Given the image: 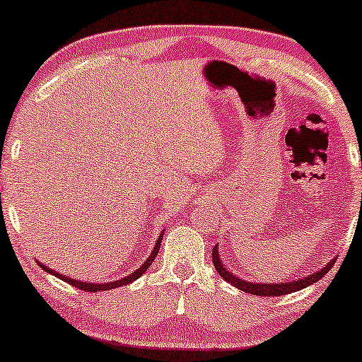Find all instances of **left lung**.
<instances>
[{"label": "left lung", "instance_id": "obj_1", "mask_svg": "<svg viewBox=\"0 0 362 362\" xmlns=\"http://www.w3.org/2000/svg\"><path fill=\"white\" fill-rule=\"evenodd\" d=\"M335 260H330L322 271L311 274L308 277H303V279L298 281H289V282H279V284H267V282H248V281H242L240 277H236L233 272L228 271L226 267L223 265L221 259H219V250H218V245H214L213 248V264L218 271L219 276L223 277L226 282H231L236 289L243 291V293H250L255 294V296H281V294H289L294 293V291H300L306 286L315 284L318 279H322L325 274L330 271L332 265H334Z\"/></svg>", "mask_w": 362, "mask_h": 362}]
</instances>
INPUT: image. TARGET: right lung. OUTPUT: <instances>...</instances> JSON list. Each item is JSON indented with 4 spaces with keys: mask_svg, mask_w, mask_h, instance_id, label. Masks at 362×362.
I'll return each instance as SVG.
<instances>
[{
    "mask_svg": "<svg viewBox=\"0 0 362 362\" xmlns=\"http://www.w3.org/2000/svg\"><path fill=\"white\" fill-rule=\"evenodd\" d=\"M163 231H165V230H163ZM163 231H161L160 238L156 240V245H155V248H153L151 255L148 257V260L144 262L143 265H141V267L138 269V271H134V272H132V274H129V276L122 277V279H119V281H112V282H102V284H93V282H83V281H76V279H69V277H66V276H62V274H59V272L52 271V269H47V267H45L44 264H40V267H42L45 272L52 274V276L59 277V279L66 281V282H68V284L74 286V288H78V289H83V291H88V293H97V291H109V289H114V288H120V286H126V284H129V282L136 281V279H138V277H141V276H143L144 272L148 271V267H149V265L153 264V260H155V257L158 255V250H160V245H161V236H163Z\"/></svg>",
    "mask_w": 362,
    "mask_h": 362,
    "instance_id": "add662e5",
    "label": "right lung"
}]
</instances>
